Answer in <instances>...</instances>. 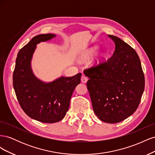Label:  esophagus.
I'll use <instances>...</instances> for the list:
<instances>
[{
    "label": "esophagus",
    "instance_id": "obj_1",
    "mask_svg": "<svg viewBox=\"0 0 155 155\" xmlns=\"http://www.w3.org/2000/svg\"><path fill=\"white\" fill-rule=\"evenodd\" d=\"M87 80H88V79H87V78L85 76V75H82L81 78V82L83 83H86L87 81Z\"/></svg>",
    "mask_w": 155,
    "mask_h": 155
}]
</instances>
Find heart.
Instances as JSON below:
<instances>
[{
	"instance_id": "b5f03b06",
	"label": "heart",
	"mask_w": 155,
	"mask_h": 155,
	"mask_svg": "<svg viewBox=\"0 0 155 155\" xmlns=\"http://www.w3.org/2000/svg\"><path fill=\"white\" fill-rule=\"evenodd\" d=\"M93 52H94V50H92V51H89V52L87 53V54L85 55V58H89L91 55H92V54H93Z\"/></svg>"
}]
</instances>
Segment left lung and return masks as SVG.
<instances>
[{
  "mask_svg": "<svg viewBox=\"0 0 155 155\" xmlns=\"http://www.w3.org/2000/svg\"><path fill=\"white\" fill-rule=\"evenodd\" d=\"M115 50L107 61L84 70L94 112L109 124L127 118L137 109L145 88L141 62L136 51L124 41L108 35Z\"/></svg>",
  "mask_w": 155,
  "mask_h": 155,
  "instance_id": "left-lung-1",
  "label": "left lung"
}]
</instances>
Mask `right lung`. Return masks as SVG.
Returning <instances> with one entry per match:
<instances>
[{"mask_svg": "<svg viewBox=\"0 0 155 155\" xmlns=\"http://www.w3.org/2000/svg\"><path fill=\"white\" fill-rule=\"evenodd\" d=\"M55 36L47 34L33 37L18 51L13 74V88L22 109L31 118L43 123H55L64 118L74 89L81 81V73L48 83L33 74L30 63L36 45Z\"/></svg>", "mask_w": 155, "mask_h": 155, "instance_id": "right-lung-1", "label": "right lung"}]
</instances>
